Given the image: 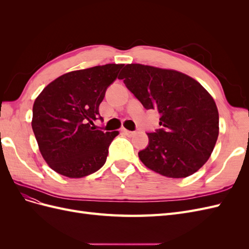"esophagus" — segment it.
Wrapping results in <instances>:
<instances>
[{
    "instance_id": "obj_1",
    "label": "esophagus",
    "mask_w": 249,
    "mask_h": 249,
    "mask_svg": "<svg viewBox=\"0 0 249 249\" xmlns=\"http://www.w3.org/2000/svg\"><path fill=\"white\" fill-rule=\"evenodd\" d=\"M123 132L126 135V136H130V137L134 136V135L136 134V133H135L134 131H129V130H125V129H124V130H123Z\"/></svg>"
}]
</instances>
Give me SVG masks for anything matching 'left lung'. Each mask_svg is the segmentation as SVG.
<instances>
[{"label": "left lung", "instance_id": "left-lung-1", "mask_svg": "<svg viewBox=\"0 0 249 249\" xmlns=\"http://www.w3.org/2000/svg\"><path fill=\"white\" fill-rule=\"evenodd\" d=\"M118 79L146 110L160 114L161 129L148 136L138 156L146 167L180 178L196 172L212 154L219 134L213 97L185 73L142 64H126Z\"/></svg>", "mask_w": 249, "mask_h": 249}]
</instances>
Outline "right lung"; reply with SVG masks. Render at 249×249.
<instances>
[{
    "instance_id": "1",
    "label": "right lung",
    "mask_w": 249,
    "mask_h": 249,
    "mask_svg": "<svg viewBox=\"0 0 249 249\" xmlns=\"http://www.w3.org/2000/svg\"><path fill=\"white\" fill-rule=\"evenodd\" d=\"M124 64L67 72L44 88L33 105L32 129L43 159L67 178L99 170L118 132L95 130L99 107Z\"/></svg>"
}]
</instances>
